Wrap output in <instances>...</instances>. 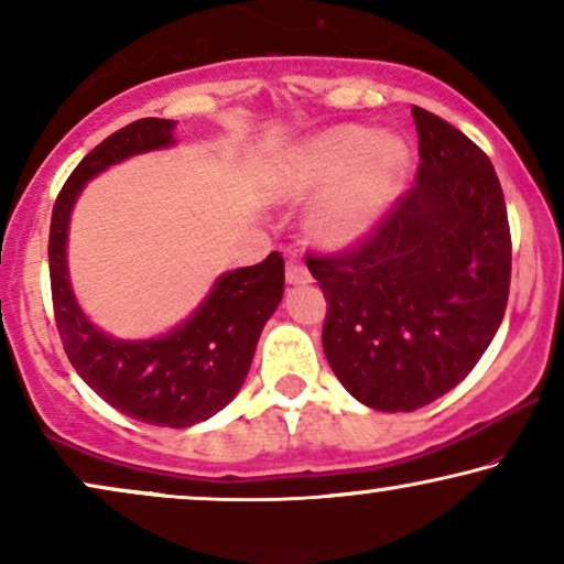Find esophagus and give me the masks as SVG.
Masks as SVG:
<instances>
[{"label": "esophagus", "mask_w": 564, "mask_h": 564, "mask_svg": "<svg viewBox=\"0 0 564 564\" xmlns=\"http://www.w3.org/2000/svg\"><path fill=\"white\" fill-rule=\"evenodd\" d=\"M284 280H288V284H307L311 282V272H307L303 261L292 257L288 259V267H284Z\"/></svg>", "instance_id": "34e87169"}]
</instances>
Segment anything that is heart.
<instances>
[{"mask_svg":"<svg viewBox=\"0 0 564 564\" xmlns=\"http://www.w3.org/2000/svg\"><path fill=\"white\" fill-rule=\"evenodd\" d=\"M411 153L403 138L361 126L330 128L300 149L276 180L282 197L323 192L311 234L326 249H349L380 226L405 184Z\"/></svg>","mask_w":564,"mask_h":564,"instance_id":"b5f03b06","label":"heart"}]
</instances>
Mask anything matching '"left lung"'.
<instances>
[{
  "mask_svg": "<svg viewBox=\"0 0 564 564\" xmlns=\"http://www.w3.org/2000/svg\"><path fill=\"white\" fill-rule=\"evenodd\" d=\"M415 187L344 257H307L326 295L323 351L375 411H415L473 372L503 321L511 230L490 159L413 107Z\"/></svg>",
  "mask_w": 564,
  "mask_h": 564,
  "instance_id": "1",
  "label": "left lung"
}]
</instances>
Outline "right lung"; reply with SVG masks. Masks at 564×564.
I'll list each match as a JSON object with an SVG mask.
<instances>
[{"instance_id":"obj_1","label":"right lung","mask_w":564,"mask_h":564,"mask_svg":"<svg viewBox=\"0 0 564 564\" xmlns=\"http://www.w3.org/2000/svg\"><path fill=\"white\" fill-rule=\"evenodd\" d=\"M174 120L143 118L105 138L79 161L53 205L48 267L56 326L66 357L105 403L151 426L187 429L213 419L238 395L261 328L284 292V259L220 274L195 311L166 334L115 338L82 311L68 276V223L89 180L126 159L172 149Z\"/></svg>"}]
</instances>
